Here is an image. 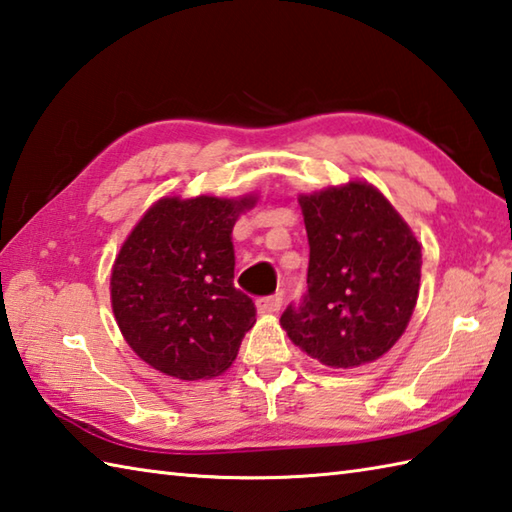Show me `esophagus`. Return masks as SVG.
I'll use <instances>...</instances> for the list:
<instances>
[{
    "label": "esophagus",
    "mask_w": 512,
    "mask_h": 512,
    "mask_svg": "<svg viewBox=\"0 0 512 512\" xmlns=\"http://www.w3.org/2000/svg\"><path fill=\"white\" fill-rule=\"evenodd\" d=\"M281 305H283V294H274V296L258 298L256 310H258V314H274L281 310Z\"/></svg>",
    "instance_id": "34e87169"
}]
</instances>
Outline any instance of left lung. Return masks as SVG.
Returning <instances> with one entry per match:
<instances>
[{
    "label": "left lung",
    "mask_w": 512,
    "mask_h": 512,
    "mask_svg": "<svg viewBox=\"0 0 512 512\" xmlns=\"http://www.w3.org/2000/svg\"><path fill=\"white\" fill-rule=\"evenodd\" d=\"M298 205L310 267L303 301L281 316L283 330L330 368L372 363L410 323L421 283V245L368 182L303 194Z\"/></svg>",
    "instance_id": "obj_1"
}]
</instances>
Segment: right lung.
<instances>
[{
	"label": "right lung",
	"instance_id": "obj_1",
	"mask_svg": "<svg viewBox=\"0 0 512 512\" xmlns=\"http://www.w3.org/2000/svg\"><path fill=\"white\" fill-rule=\"evenodd\" d=\"M256 205L243 198H160L124 240L111 305L124 341L180 381L211 379L236 359L256 307L234 287L231 229Z\"/></svg>",
	"mask_w": 512,
	"mask_h": 512
}]
</instances>
